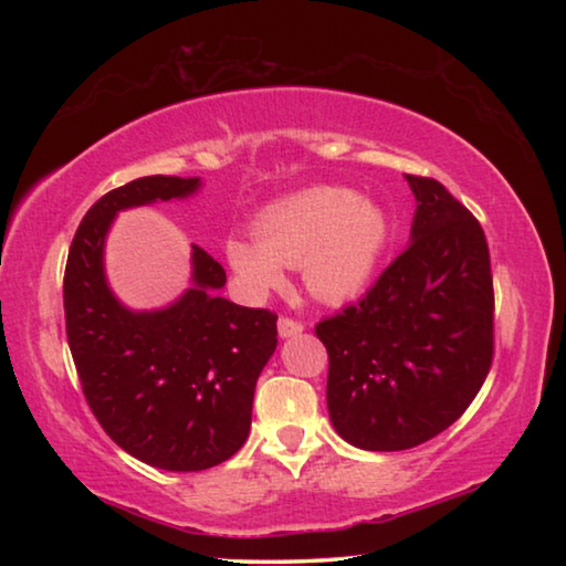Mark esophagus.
Returning <instances> with one entry per match:
<instances>
[{"label":"esophagus","mask_w":566,"mask_h":566,"mask_svg":"<svg viewBox=\"0 0 566 566\" xmlns=\"http://www.w3.org/2000/svg\"><path fill=\"white\" fill-rule=\"evenodd\" d=\"M276 329H280V337L286 339V337H296V334H302L304 324L292 319V317H280V322H276Z\"/></svg>","instance_id":"34e87169"}]
</instances>
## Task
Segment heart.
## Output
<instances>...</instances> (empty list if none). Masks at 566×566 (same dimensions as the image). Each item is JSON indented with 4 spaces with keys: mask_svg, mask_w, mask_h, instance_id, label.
I'll use <instances>...</instances> for the list:
<instances>
[{
    "mask_svg": "<svg viewBox=\"0 0 566 566\" xmlns=\"http://www.w3.org/2000/svg\"><path fill=\"white\" fill-rule=\"evenodd\" d=\"M387 242L379 205L344 187H312L266 207L254 219V239L229 234L224 256L249 294L280 290L282 266H300L312 296L344 302L369 284Z\"/></svg>",
    "mask_w": 566,
    "mask_h": 566,
    "instance_id": "1",
    "label": "heart"
}]
</instances>
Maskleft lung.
Listing matches in <instances>:
<instances>
[{
    "mask_svg": "<svg viewBox=\"0 0 566 566\" xmlns=\"http://www.w3.org/2000/svg\"><path fill=\"white\" fill-rule=\"evenodd\" d=\"M409 244L357 304L314 332L329 354L337 434L369 452L424 444L464 415L494 354V290L482 224L444 185L405 175Z\"/></svg>",
    "mask_w": 566,
    "mask_h": 566,
    "instance_id": "8db88e82",
    "label": "left lung"
}]
</instances>
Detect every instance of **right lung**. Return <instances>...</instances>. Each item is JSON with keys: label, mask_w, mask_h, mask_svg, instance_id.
<instances>
[{"label": "right lung", "mask_w": 566, "mask_h": 566, "mask_svg": "<svg viewBox=\"0 0 566 566\" xmlns=\"http://www.w3.org/2000/svg\"><path fill=\"white\" fill-rule=\"evenodd\" d=\"M199 177H139L84 214L64 270V319L94 417L124 452L167 472L237 454L252 427L260 371L276 349V314L219 296L222 264L191 244V286L165 310L132 312L104 274V239L122 209L185 199Z\"/></svg>", "instance_id": "right-lung-1"}]
</instances>
